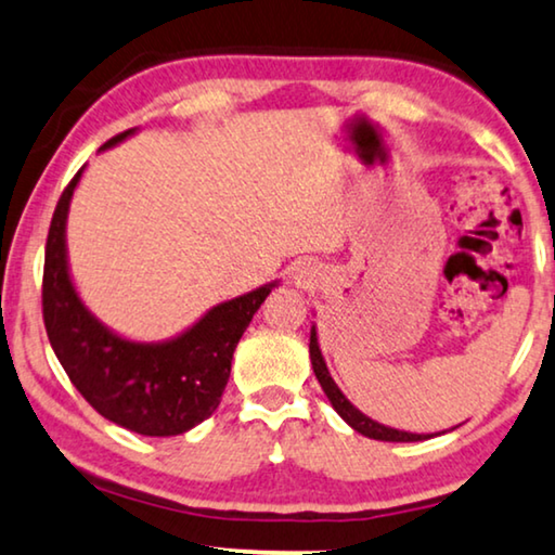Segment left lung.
Returning a JSON list of instances; mask_svg holds the SVG:
<instances>
[{
	"instance_id": "8db88e82",
	"label": "left lung",
	"mask_w": 555,
	"mask_h": 555,
	"mask_svg": "<svg viewBox=\"0 0 555 555\" xmlns=\"http://www.w3.org/2000/svg\"><path fill=\"white\" fill-rule=\"evenodd\" d=\"M310 360H312V371H315L320 388L325 390V396H327V400H331V405L335 408V413L340 415L352 430H358L360 436L373 438V440H388V443H415V440H428L433 436H440V433L398 430V428H390V425H383V423L373 421V417H367L365 413H360L358 408L343 396V390L337 388V383L331 377V371H327L325 358H323V350H320L315 325L310 327Z\"/></svg>"
}]
</instances>
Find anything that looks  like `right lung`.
I'll use <instances>...</instances> for the list:
<instances>
[{"label": "right lung", "instance_id": "obj_1", "mask_svg": "<svg viewBox=\"0 0 555 555\" xmlns=\"http://www.w3.org/2000/svg\"><path fill=\"white\" fill-rule=\"evenodd\" d=\"M127 130L102 150L125 142ZM85 167L62 192L44 250L42 312L54 356L94 411L140 436L188 433L218 411L232 352L275 283L215 305L180 335L140 343L92 315L69 275L67 215Z\"/></svg>", "mask_w": 555, "mask_h": 555}]
</instances>
